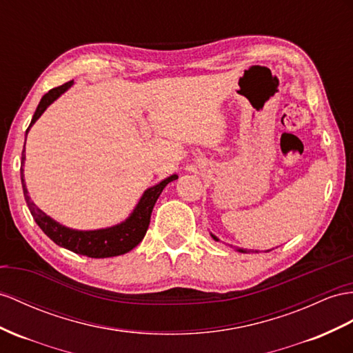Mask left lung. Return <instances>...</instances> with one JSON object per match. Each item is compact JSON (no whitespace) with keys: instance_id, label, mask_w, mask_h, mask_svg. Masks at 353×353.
<instances>
[{"instance_id":"8db88e82","label":"left lung","mask_w":353,"mask_h":353,"mask_svg":"<svg viewBox=\"0 0 353 353\" xmlns=\"http://www.w3.org/2000/svg\"><path fill=\"white\" fill-rule=\"evenodd\" d=\"M213 239H214V240H216V241H218V239H216V237H214V236H213ZM239 252H246V250H243V249H239Z\"/></svg>"}]
</instances>
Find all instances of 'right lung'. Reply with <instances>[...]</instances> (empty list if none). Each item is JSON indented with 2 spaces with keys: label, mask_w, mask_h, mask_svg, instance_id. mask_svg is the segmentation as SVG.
I'll use <instances>...</instances> for the list:
<instances>
[{
  "label": "right lung",
  "mask_w": 353,
  "mask_h": 353,
  "mask_svg": "<svg viewBox=\"0 0 353 353\" xmlns=\"http://www.w3.org/2000/svg\"><path fill=\"white\" fill-rule=\"evenodd\" d=\"M71 85H73V80L58 88H53L48 94L43 95L41 101L39 103L37 110H35L32 116V121L28 126V130H26V134H28L32 123L39 119L44 110H46L48 105H50L53 101H55L62 92H65ZM23 152H25V146H23ZM23 152H22V164L25 159ZM21 179H22V188H23L26 205H28L34 221L37 222L41 231L46 234L52 241H55L61 248H65L71 252H74V254L83 255L88 258H110V256L123 255L126 252H130L131 249H134L139 245L144 236H146L153 205H155L161 192L164 191V188L170 182L176 180L177 176L176 174L170 176L165 180H162L161 183L149 188L148 191L143 194L141 200L137 204V207H135L132 214L125 222L116 225V227H112V228L97 230V231L70 230L67 227H62V225H59L52 218H49L46 213L41 212L39 207L31 201L28 191H26V186H25L22 168H21Z\"/></svg>",
  "instance_id": "1"
}]
</instances>
